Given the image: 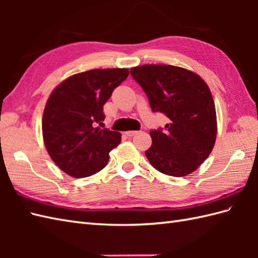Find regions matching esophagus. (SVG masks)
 Wrapping results in <instances>:
<instances>
[{"label":"esophagus","instance_id":"1","mask_svg":"<svg viewBox=\"0 0 258 258\" xmlns=\"http://www.w3.org/2000/svg\"><path fill=\"white\" fill-rule=\"evenodd\" d=\"M138 133H139L138 131H128V132H125V134L127 135V136H130V138H131V136H134V135H136Z\"/></svg>","mask_w":258,"mask_h":258}]
</instances>
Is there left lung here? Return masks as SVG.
I'll return each mask as SVG.
<instances>
[{
	"mask_svg": "<svg viewBox=\"0 0 258 258\" xmlns=\"http://www.w3.org/2000/svg\"><path fill=\"white\" fill-rule=\"evenodd\" d=\"M153 112L168 118L165 127L151 130L145 152L151 165L169 176L193 173L215 144L217 123L212 93L201 76L173 65L146 64L131 69Z\"/></svg>",
	"mask_w": 258,
	"mask_h": 258,
	"instance_id": "obj_1",
	"label": "left lung"
}]
</instances>
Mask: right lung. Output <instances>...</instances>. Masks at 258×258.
<instances>
[{"instance_id": "add662e5", "label": "right lung", "mask_w": 258, "mask_h": 258, "mask_svg": "<svg viewBox=\"0 0 258 258\" xmlns=\"http://www.w3.org/2000/svg\"><path fill=\"white\" fill-rule=\"evenodd\" d=\"M128 76L127 69L91 70L62 82L47 100L43 139L53 162L73 177H87L106 166L120 134L95 127L105 118L104 104Z\"/></svg>"}]
</instances>
